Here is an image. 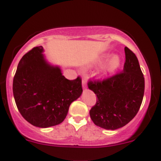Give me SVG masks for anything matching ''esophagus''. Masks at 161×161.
Here are the masks:
<instances>
[{"instance_id": "1", "label": "esophagus", "mask_w": 161, "mask_h": 161, "mask_svg": "<svg viewBox=\"0 0 161 161\" xmlns=\"http://www.w3.org/2000/svg\"><path fill=\"white\" fill-rule=\"evenodd\" d=\"M82 87H83V88H85V87H86V86H87V84H86V82L85 79H82Z\"/></svg>"}]
</instances>
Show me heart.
Returning <instances> with one entry per match:
<instances>
[{
    "mask_svg": "<svg viewBox=\"0 0 161 161\" xmlns=\"http://www.w3.org/2000/svg\"><path fill=\"white\" fill-rule=\"evenodd\" d=\"M110 56H111V54L110 53H105L104 55H102L96 61V64L97 65L104 64ZM120 65H121V58H120L119 56L113 55L109 58V60L107 61V63L104 65V66L103 67V69L101 70L102 74L103 75H110V74H113V73H114L115 71H117V69H119Z\"/></svg>",
    "mask_w": 161,
    "mask_h": 161,
    "instance_id": "obj_1",
    "label": "heart"
}]
</instances>
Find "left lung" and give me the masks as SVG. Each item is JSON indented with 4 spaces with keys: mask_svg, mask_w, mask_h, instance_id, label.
I'll return each instance as SVG.
<instances>
[{
    "mask_svg": "<svg viewBox=\"0 0 161 161\" xmlns=\"http://www.w3.org/2000/svg\"><path fill=\"white\" fill-rule=\"evenodd\" d=\"M122 72L102 82H89L88 88L97 96L90 110L95 125L117 130L130 122L139 112L144 94V77L138 58L125 47Z\"/></svg>",
    "mask_w": 161,
    "mask_h": 161,
    "instance_id": "1",
    "label": "left lung"
}]
</instances>
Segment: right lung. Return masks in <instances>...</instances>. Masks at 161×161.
<instances>
[{"label": "right lung", "instance_id": "add662e5", "mask_svg": "<svg viewBox=\"0 0 161 161\" xmlns=\"http://www.w3.org/2000/svg\"><path fill=\"white\" fill-rule=\"evenodd\" d=\"M38 46L19 61L13 82L15 103L21 115L34 126L47 128L65 120L69 105L82 93V80H68L59 65L49 63Z\"/></svg>", "mask_w": 161, "mask_h": 161}]
</instances>
